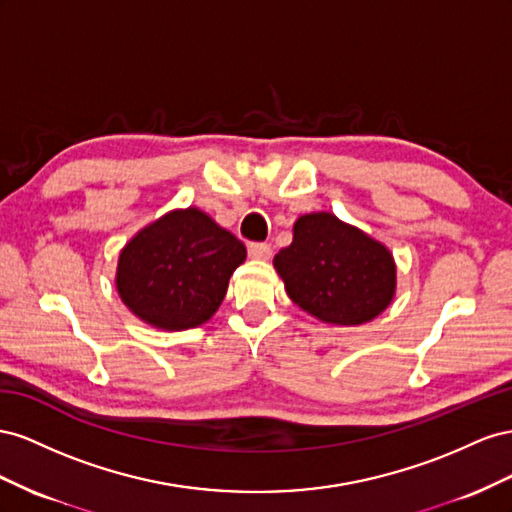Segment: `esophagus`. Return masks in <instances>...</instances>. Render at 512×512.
<instances>
[{"instance_id":"34e87169","label":"esophagus","mask_w":512,"mask_h":512,"mask_svg":"<svg viewBox=\"0 0 512 512\" xmlns=\"http://www.w3.org/2000/svg\"><path fill=\"white\" fill-rule=\"evenodd\" d=\"M248 255L255 257V259H270L272 257V244L251 242V244H248Z\"/></svg>"}]
</instances>
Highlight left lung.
I'll return each instance as SVG.
<instances>
[{
  "label": "left lung",
  "instance_id": "obj_1",
  "mask_svg": "<svg viewBox=\"0 0 512 512\" xmlns=\"http://www.w3.org/2000/svg\"><path fill=\"white\" fill-rule=\"evenodd\" d=\"M274 268L300 309L339 326L377 317L397 283L388 248L328 212L298 218L294 242L274 257Z\"/></svg>",
  "mask_w": 512,
  "mask_h": 512
}]
</instances>
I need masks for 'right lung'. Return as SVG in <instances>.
Listing matches in <instances>:
<instances>
[{
  "instance_id": "add662e5",
  "label": "right lung",
  "mask_w": 512,
  "mask_h": 512,
  "mask_svg": "<svg viewBox=\"0 0 512 512\" xmlns=\"http://www.w3.org/2000/svg\"><path fill=\"white\" fill-rule=\"evenodd\" d=\"M244 259V244L208 214L178 210L141 229L124 246L115 285L143 321L186 330L216 313L229 276Z\"/></svg>"
}]
</instances>
